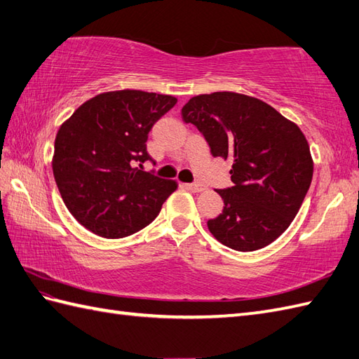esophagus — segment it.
Here are the masks:
<instances>
[{"label":"esophagus","instance_id":"34e87169","mask_svg":"<svg viewBox=\"0 0 359 359\" xmlns=\"http://www.w3.org/2000/svg\"><path fill=\"white\" fill-rule=\"evenodd\" d=\"M184 187L190 191H195V194H199V191L205 190V187L203 184H184Z\"/></svg>","mask_w":359,"mask_h":359}]
</instances>
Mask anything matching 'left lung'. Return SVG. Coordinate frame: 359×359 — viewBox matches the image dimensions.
I'll list each match as a JSON object with an SVG mask.
<instances>
[{"mask_svg":"<svg viewBox=\"0 0 359 359\" xmlns=\"http://www.w3.org/2000/svg\"><path fill=\"white\" fill-rule=\"evenodd\" d=\"M181 116L204 135L213 156L233 160V186L216 190L224 208L208 219L210 233L236 251L269 245L299 213L312 181L300 128L268 103L230 91L195 95Z\"/></svg>","mask_w":359,"mask_h":359,"instance_id":"obj_1","label":"left lung"}]
</instances>
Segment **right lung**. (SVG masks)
<instances>
[{"label": "right lung", "instance_id": "right-lung-1", "mask_svg": "<svg viewBox=\"0 0 359 359\" xmlns=\"http://www.w3.org/2000/svg\"><path fill=\"white\" fill-rule=\"evenodd\" d=\"M177 99L121 90L95 95L59 128L53 175L67 208L107 239L134 234L158 216L177 182L144 172L147 134Z\"/></svg>", "mask_w": 359, "mask_h": 359}]
</instances>
